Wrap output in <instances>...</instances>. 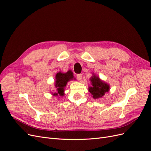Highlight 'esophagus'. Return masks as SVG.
Listing matches in <instances>:
<instances>
[{"label": "esophagus", "mask_w": 151, "mask_h": 151, "mask_svg": "<svg viewBox=\"0 0 151 151\" xmlns=\"http://www.w3.org/2000/svg\"><path fill=\"white\" fill-rule=\"evenodd\" d=\"M76 77H77V80H78L79 81H81L82 80V77H83V75H82V74H77Z\"/></svg>", "instance_id": "obj_1"}]
</instances>
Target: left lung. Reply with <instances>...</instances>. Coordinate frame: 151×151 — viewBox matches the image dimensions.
<instances>
[{"label": "left lung", "mask_w": 151, "mask_h": 151, "mask_svg": "<svg viewBox=\"0 0 151 151\" xmlns=\"http://www.w3.org/2000/svg\"><path fill=\"white\" fill-rule=\"evenodd\" d=\"M90 81L91 86L89 87L88 91L92 95V97L95 99L103 97L105 94L108 93L110 89L109 84L102 81L94 73H93V76L91 77Z\"/></svg>", "instance_id": "left-lung-1"}]
</instances>
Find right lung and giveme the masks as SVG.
Returning <instances> with one entry per match:
<instances>
[{"label":"right lung","mask_w":151,"mask_h":151,"mask_svg":"<svg viewBox=\"0 0 151 151\" xmlns=\"http://www.w3.org/2000/svg\"><path fill=\"white\" fill-rule=\"evenodd\" d=\"M76 79L74 77V74L72 70H68L67 72L63 73L62 72H58L56 74L55 79V86L57 88V92L52 93L53 96H63L65 93V88L68 81Z\"/></svg>","instance_id":"obj_1"}]
</instances>
